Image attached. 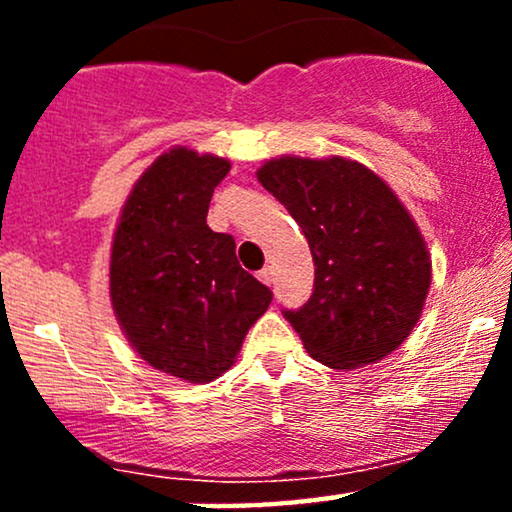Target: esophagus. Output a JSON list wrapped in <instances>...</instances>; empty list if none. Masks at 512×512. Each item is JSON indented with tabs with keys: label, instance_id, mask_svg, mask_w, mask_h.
<instances>
[{
	"label": "esophagus",
	"instance_id": "esophagus-1",
	"mask_svg": "<svg viewBox=\"0 0 512 512\" xmlns=\"http://www.w3.org/2000/svg\"><path fill=\"white\" fill-rule=\"evenodd\" d=\"M257 276H260V281H262V284H272V281H274V272H272V267H264L262 269V272L260 274H257Z\"/></svg>",
	"mask_w": 512,
	"mask_h": 512
}]
</instances>
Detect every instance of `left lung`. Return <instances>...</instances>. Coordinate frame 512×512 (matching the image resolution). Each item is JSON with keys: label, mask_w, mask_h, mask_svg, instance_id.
<instances>
[{"label": "left lung", "mask_w": 512, "mask_h": 512, "mask_svg": "<svg viewBox=\"0 0 512 512\" xmlns=\"http://www.w3.org/2000/svg\"><path fill=\"white\" fill-rule=\"evenodd\" d=\"M257 180L308 238L313 296L284 317L310 356L351 370L409 337L431 286L419 226L373 170L342 156L272 158Z\"/></svg>", "instance_id": "1"}]
</instances>
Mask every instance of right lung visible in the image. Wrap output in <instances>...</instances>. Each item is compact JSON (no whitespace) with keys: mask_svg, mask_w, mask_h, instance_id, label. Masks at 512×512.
<instances>
[{"mask_svg":"<svg viewBox=\"0 0 512 512\" xmlns=\"http://www.w3.org/2000/svg\"><path fill=\"white\" fill-rule=\"evenodd\" d=\"M231 163L175 146L129 192L110 252V301L149 366L209 383L236 361L274 293L245 272L236 240L207 226Z\"/></svg>","mask_w":512,"mask_h":512,"instance_id":"obj_1","label":"right lung"}]
</instances>
